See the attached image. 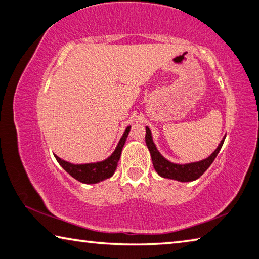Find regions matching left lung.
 Here are the masks:
<instances>
[{
    "instance_id": "8db88e82",
    "label": "left lung",
    "mask_w": 259,
    "mask_h": 259,
    "mask_svg": "<svg viewBox=\"0 0 259 259\" xmlns=\"http://www.w3.org/2000/svg\"><path fill=\"white\" fill-rule=\"evenodd\" d=\"M224 141L225 139L220 142V145H219L218 148L214 150V153L210 155L209 157L205 158V160L194 163H189V164H175V163H171L168 160H165V158L160 154V152L156 149V147H155L153 142L150 130L148 127H146V145L148 147L150 155H152L155 170H156L157 174L162 177L170 178V180H176L180 182L196 181L197 178L200 177L201 175L209 168V165L212 164L213 161L215 160L217 155L220 152L222 145H224Z\"/></svg>"
}]
</instances>
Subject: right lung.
Listing matches in <instances>:
<instances>
[{"label": "right lung", "mask_w": 259, "mask_h": 259, "mask_svg": "<svg viewBox=\"0 0 259 259\" xmlns=\"http://www.w3.org/2000/svg\"><path fill=\"white\" fill-rule=\"evenodd\" d=\"M131 130V126L127 127L125 130L124 134L119 141L116 150L111 155L109 158L97 162V163H87V164H71L69 162H66L54 155L57 161L59 162L63 169L68 172L71 177L77 180L81 183H85V184H95L101 181H104L106 178H110L114 174L117 169L118 161L120 158V154L122 150V147L125 145V141L127 139V135Z\"/></svg>", "instance_id": "add662e5"}]
</instances>
